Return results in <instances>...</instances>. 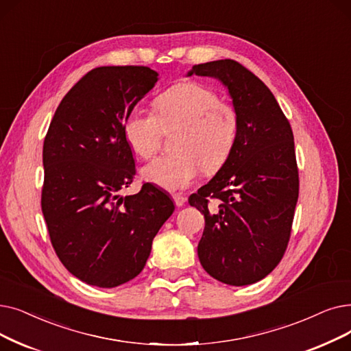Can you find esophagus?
Here are the masks:
<instances>
[{
	"label": "esophagus",
	"instance_id": "1",
	"mask_svg": "<svg viewBox=\"0 0 351 351\" xmlns=\"http://www.w3.org/2000/svg\"><path fill=\"white\" fill-rule=\"evenodd\" d=\"M173 201H175V205L176 206H184L185 202H186V197L182 196V195H173Z\"/></svg>",
	"mask_w": 351,
	"mask_h": 351
}]
</instances>
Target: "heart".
<instances>
[{
  "mask_svg": "<svg viewBox=\"0 0 351 351\" xmlns=\"http://www.w3.org/2000/svg\"><path fill=\"white\" fill-rule=\"evenodd\" d=\"M156 116L133 109L123 125L126 142L136 156L150 159L162 141V132L179 129L173 155L163 156L142 169V176L169 192L191 186L202 167L208 173L225 165L235 146L238 119L231 106L219 101L213 88L184 82L167 88L155 101Z\"/></svg>",
  "mask_w": 351,
  "mask_h": 351,
  "instance_id": "heart-1",
  "label": "heart"
}]
</instances>
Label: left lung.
<instances>
[{"label":"left lung","instance_id":"8db88e82","mask_svg":"<svg viewBox=\"0 0 351 351\" xmlns=\"http://www.w3.org/2000/svg\"><path fill=\"white\" fill-rule=\"evenodd\" d=\"M192 74L219 80L238 119L230 158L189 196L205 217L197 256L215 280L250 285L278 265L291 234L298 199L293 130L271 90L238 62L197 64Z\"/></svg>","mask_w":351,"mask_h":351}]
</instances>
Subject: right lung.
<instances>
[{"mask_svg":"<svg viewBox=\"0 0 351 351\" xmlns=\"http://www.w3.org/2000/svg\"><path fill=\"white\" fill-rule=\"evenodd\" d=\"M158 75L145 66L93 69L58 104L45 134L43 215L60 261L86 284L113 288L139 276L175 210L152 184L119 193L136 175L125 120Z\"/></svg>","mask_w":351,"mask_h":351,"instance_id":"right-lung-1","label":"right lung"}]
</instances>
